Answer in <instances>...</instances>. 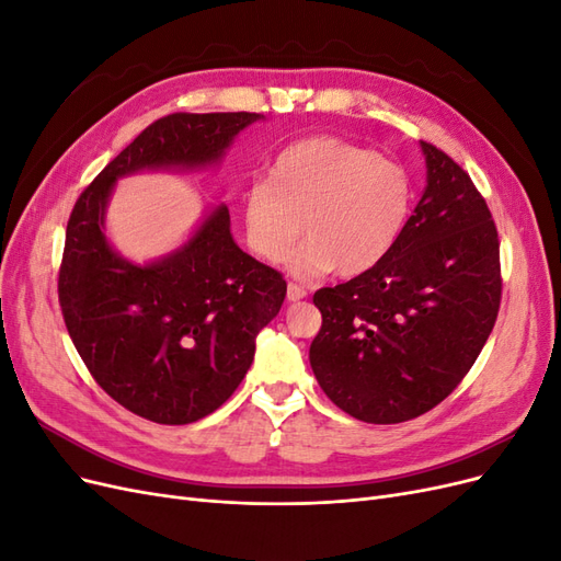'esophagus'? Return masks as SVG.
Here are the masks:
<instances>
[{
    "instance_id": "1",
    "label": "esophagus",
    "mask_w": 561,
    "mask_h": 561,
    "mask_svg": "<svg viewBox=\"0 0 561 561\" xmlns=\"http://www.w3.org/2000/svg\"><path fill=\"white\" fill-rule=\"evenodd\" d=\"M307 295H309V293L304 290L301 285H297V283H287V299H290V301H299V299H304Z\"/></svg>"
}]
</instances>
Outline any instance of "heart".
Masks as SVG:
<instances>
[{
	"instance_id": "1",
	"label": "heart",
	"mask_w": 561,
	"mask_h": 561,
	"mask_svg": "<svg viewBox=\"0 0 561 561\" xmlns=\"http://www.w3.org/2000/svg\"><path fill=\"white\" fill-rule=\"evenodd\" d=\"M412 201L402 163L320 135L285 147L268 180L241 192L239 210L245 243L260 260L283 262L304 231L309 239L287 260L293 274L313 278L336 268L360 276L398 245Z\"/></svg>"
}]
</instances>
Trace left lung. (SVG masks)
Masks as SVG:
<instances>
[{
    "instance_id": "obj_1",
    "label": "left lung",
    "mask_w": 561,
    "mask_h": 561,
    "mask_svg": "<svg viewBox=\"0 0 561 561\" xmlns=\"http://www.w3.org/2000/svg\"><path fill=\"white\" fill-rule=\"evenodd\" d=\"M426 190L398 245L367 274L322 287L309 360L325 396L365 423H402L461 383L501 307L499 231L470 175L421 142Z\"/></svg>"
}]
</instances>
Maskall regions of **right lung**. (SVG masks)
Instances as JSON below:
<instances>
[{"mask_svg": "<svg viewBox=\"0 0 561 561\" xmlns=\"http://www.w3.org/2000/svg\"><path fill=\"white\" fill-rule=\"evenodd\" d=\"M254 112L168 114L147 126L77 198L65 233L58 299L67 332L98 386L128 412L184 426L222 407L254 358V339L287 285L236 245L217 206L175 252L133 264L105 236L118 178L219 163Z\"/></svg>", "mask_w": 561, "mask_h": 561, "instance_id": "obj_1", "label": "right lung"}]
</instances>
